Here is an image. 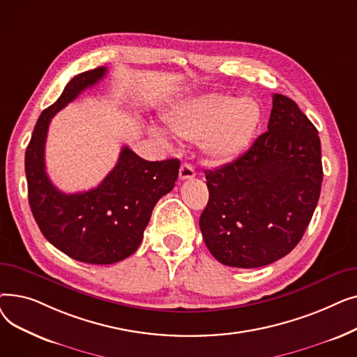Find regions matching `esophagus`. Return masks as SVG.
<instances>
[{"label":"esophagus","instance_id":"obj_1","mask_svg":"<svg viewBox=\"0 0 357 357\" xmlns=\"http://www.w3.org/2000/svg\"><path fill=\"white\" fill-rule=\"evenodd\" d=\"M194 176H195V169H194V166H192L191 163H183V165H181V167H179V178H181L182 181L191 179V178H194Z\"/></svg>","mask_w":357,"mask_h":357}]
</instances>
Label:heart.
<instances>
[{
	"label": "heart",
	"instance_id": "1",
	"mask_svg": "<svg viewBox=\"0 0 357 357\" xmlns=\"http://www.w3.org/2000/svg\"><path fill=\"white\" fill-rule=\"evenodd\" d=\"M259 121L260 108L255 100L234 101L217 93L181 104L165 116L172 135L183 140H201L204 152L215 162L237 158L252 140ZM153 135L166 142L162 130L155 128Z\"/></svg>",
	"mask_w": 357,
	"mask_h": 357
}]
</instances>
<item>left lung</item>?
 Here are the masks:
<instances>
[{
	"mask_svg": "<svg viewBox=\"0 0 357 357\" xmlns=\"http://www.w3.org/2000/svg\"><path fill=\"white\" fill-rule=\"evenodd\" d=\"M205 179L199 229L211 255L226 266H266L298 245L320 198L318 131L295 101L273 93L268 131Z\"/></svg>",
	"mask_w": 357,
	"mask_h": 357,
	"instance_id": "1",
	"label": "left lung"
}]
</instances>
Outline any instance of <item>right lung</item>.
<instances>
[{"instance_id":"add662e5","label":"right lung","mask_w":357,"mask_h":357,"mask_svg":"<svg viewBox=\"0 0 357 357\" xmlns=\"http://www.w3.org/2000/svg\"><path fill=\"white\" fill-rule=\"evenodd\" d=\"M105 73L101 66L69 81L58 101L37 120L24 160L29 204L40 231L56 249L92 265L117 264L137 250L153 207L174 190L181 165L178 159L149 162L124 146L117 165L97 188L63 194L52 183L45 163L50 120Z\"/></svg>"}]
</instances>
